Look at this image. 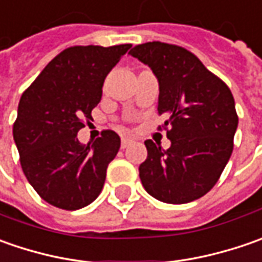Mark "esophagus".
<instances>
[{
    "label": "esophagus",
    "mask_w": 262,
    "mask_h": 262,
    "mask_svg": "<svg viewBox=\"0 0 262 262\" xmlns=\"http://www.w3.org/2000/svg\"><path fill=\"white\" fill-rule=\"evenodd\" d=\"M133 144V140H128V138H122V141H121V148H126L128 146H131Z\"/></svg>",
    "instance_id": "obj_1"
}]
</instances>
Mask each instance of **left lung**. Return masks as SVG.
<instances>
[{
    "label": "left lung",
    "instance_id": "left-lung-1",
    "mask_svg": "<svg viewBox=\"0 0 262 262\" xmlns=\"http://www.w3.org/2000/svg\"><path fill=\"white\" fill-rule=\"evenodd\" d=\"M129 55L151 68L159 81L160 115L167 118L166 151L144 141L140 179L147 192L167 204L198 200L216 185L227 165L237 128L229 87L194 54L163 42L134 46Z\"/></svg>",
    "mask_w": 262,
    "mask_h": 262
}]
</instances>
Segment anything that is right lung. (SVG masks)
<instances>
[{
    "mask_svg": "<svg viewBox=\"0 0 262 262\" xmlns=\"http://www.w3.org/2000/svg\"><path fill=\"white\" fill-rule=\"evenodd\" d=\"M131 45L73 46L56 55L21 95L13 137L29 184L52 206L78 210L99 196L121 147L106 129L87 146L77 133L92 119L106 76Z\"/></svg>",
    "mask_w": 262,
    "mask_h": 262,
    "instance_id": "obj_1",
    "label": "right lung"
}]
</instances>
